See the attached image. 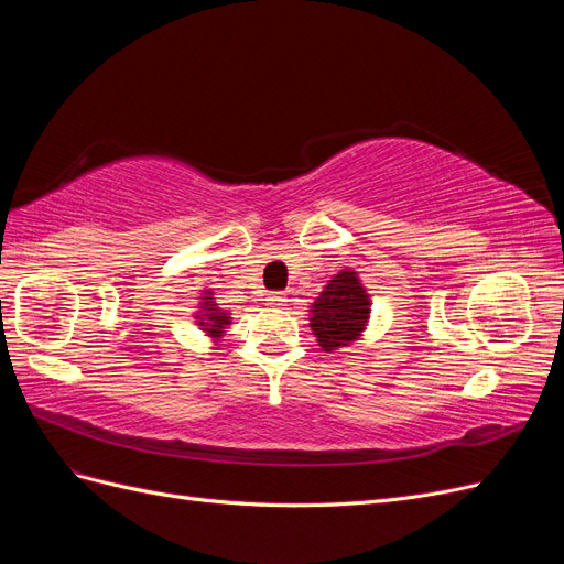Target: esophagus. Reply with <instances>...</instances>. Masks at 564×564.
<instances>
[{
  "mask_svg": "<svg viewBox=\"0 0 564 564\" xmlns=\"http://www.w3.org/2000/svg\"><path fill=\"white\" fill-rule=\"evenodd\" d=\"M286 294L284 292H272L270 296H268V303L270 305H275V308H280V305H286Z\"/></svg>",
  "mask_w": 564,
  "mask_h": 564,
  "instance_id": "34e87169",
  "label": "esophagus"
}]
</instances>
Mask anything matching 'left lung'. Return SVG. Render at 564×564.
<instances>
[{"instance_id":"obj_1","label":"left lung","mask_w":564,"mask_h":564,"mask_svg":"<svg viewBox=\"0 0 564 564\" xmlns=\"http://www.w3.org/2000/svg\"><path fill=\"white\" fill-rule=\"evenodd\" d=\"M371 301L357 272L340 270L311 305V329L324 352L350 346L362 336Z\"/></svg>"}]
</instances>
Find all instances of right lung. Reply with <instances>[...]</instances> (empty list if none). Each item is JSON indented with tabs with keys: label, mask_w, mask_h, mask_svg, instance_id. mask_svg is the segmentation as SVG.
<instances>
[{
	"label": "right lung",
	"mask_w": 564,
	"mask_h": 564,
	"mask_svg": "<svg viewBox=\"0 0 564 564\" xmlns=\"http://www.w3.org/2000/svg\"><path fill=\"white\" fill-rule=\"evenodd\" d=\"M199 299H202V303H199V308L195 313V319H197L199 327L204 329V334L218 340L220 336H224V329L230 324V313L218 308V303L214 301V292H209V289Z\"/></svg>",
	"instance_id": "obj_1"
}]
</instances>
